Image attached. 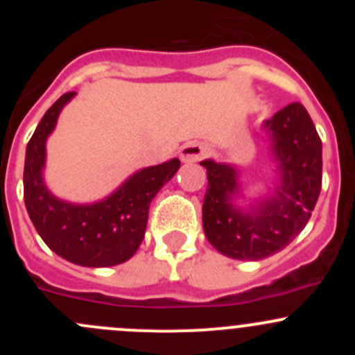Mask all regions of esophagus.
<instances>
[{
	"label": "esophagus",
	"instance_id": "1",
	"mask_svg": "<svg viewBox=\"0 0 355 355\" xmlns=\"http://www.w3.org/2000/svg\"><path fill=\"white\" fill-rule=\"evenodd\" d=\"M206 156V146L200 142H187L184 148L180 149V157L184 163H196Z\"/></svg>",
	"mask_w": 355,
	"mask_h": 355
}]
</instances>
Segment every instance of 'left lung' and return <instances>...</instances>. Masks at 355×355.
I'll use <instances>...</instances> for the list:
<instances>
[{
	"instance_id": "1",
	"label": "left lung",
	"mask_w": 355,
	"mask_h": 355,
	"mask_svg": "<svg viewBox=\"0 0 355 355\" xmlns=\"http://www.w3.org/2000/svg\"><path fill=\"white\" fill-rule=\"evenodd\" d=\"M278 163L275 194L247 209L235 204L241 194L237 168L213 159L200 161L207 170L202 227L207 241L223 256L259 261L287 247L309 221L321 192V139L309 113L290 103L263 123Z\"/></svg>"
}]
</instances>
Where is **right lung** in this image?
I'll use <instances>...</instances> for the list:
<instances>
[{"instance_id": "1", "label": "right lung", "mask_w": 355, "mask_h": 355, "mask_svg": "<svg viewBox=\"0 0 355 355\" xmlns=\"http://www.w3.org/2000/svg\"><path fill=\"white\" fill-rule=\"evenodd\" d=\"M73 96L75 92H67L46 111L28 141L24 166L25 207L46 245L63 259L87 268L114 266L137 252L148 227L149 204L177 173L180 161L173 157L142 168L99 202L71 204L55 198L42 178L46 141L55 130L60 111Z\"/></svg>"}]
</instances>
